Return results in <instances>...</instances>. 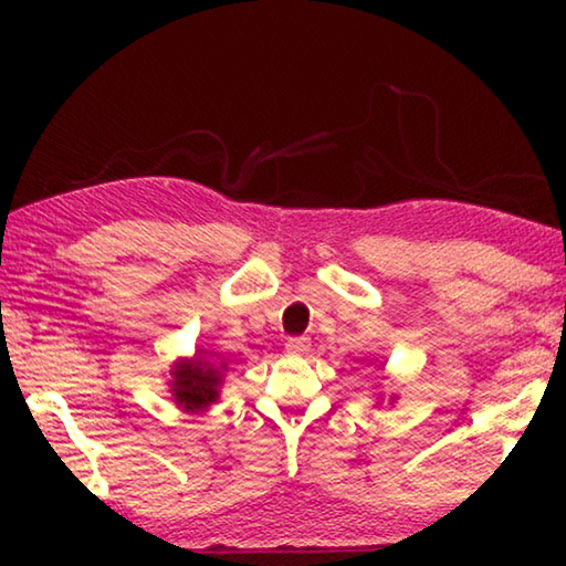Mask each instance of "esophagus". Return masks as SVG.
<instances>
[{"mask_svg":"<svg viewBox=\"0 0 566 566\" xmlns=\"http://www.w3.org/2000/svg\"><path fill=\"white\" fill-rule=\"evenodd\" d=\"M310 347H312V344L306 337H292L290 342H286V352L296 354V357H302V354L310 352Z\"/></svg>","mask_w":566,"mask_h":566,"instance_id":"34e87169","label":"esophagus"}]
</instances>
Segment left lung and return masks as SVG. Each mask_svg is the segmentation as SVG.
<instances>
[{
  "mask_svg": "<svg viewBox=\"0 0 566 566\" xmlns=\"http://www.w3.org/2000/svg\"><path fill=\"white\" fill-rule=\"evenodd\" d=\"M391 401H395V397H391Z\"/></svg>",
  "mask_w": 566,
  "mask_h": 566,
  "instance_id": "8db88e82",
  "label": "left lung"
}]
</instances>
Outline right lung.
<instances>
[{"mask_svg": "<svg viewBox=\"0 0 566 566\" xmlns=\"http://www.w3.org/2000/svg\"><path fill=\"white\" fill-rule=\"evenodd\" d=\"M227 375L224 361H212V352L197 349L191 357H179L171 361L169 369V391L175 405L181 411H207L212 405H217L219 395H222Z\"/></svg>", "mask_w": 566, "mask_h": 566, "instance_id": "add662e5", "label": "right lung"}]
</instances>
